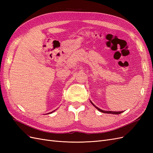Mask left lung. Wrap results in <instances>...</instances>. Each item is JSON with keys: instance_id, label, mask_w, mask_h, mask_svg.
I'll use <instances>...</instances> for the list:
<instances>
[{"instance_id": "left-lung-1", "label": "left lung", "mask_w": 153, "mask_h": 153, "mask_svg": "<svg viewBox=\"0 0 153 153\" xmlns=\"http://www.w3.org/2000/svg\"><path fill=\"white\" fill-rule=\"evenodd\" d=\"M91 101V104L92 105H93L94 106V107L97 109V110H98L99 111H100V112H103V113H106V114H121L122 112H123V111H121V112H114V111H113V112H112V111H105V110H101V109H100V108H99L98 107H97V106L93 103H92V101Z\"/></svg>"}]
</instances>
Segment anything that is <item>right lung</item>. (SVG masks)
I'll list each match as a JSON object with an SVG mask.
<instances>
[{
	"mask_svg": "<svg viewBox=\"0 0 153 153\" xmlns=\"http://www.w3.org/2000/svg\"><path fill=\"white\" fill-rule=\"evenodd\" d=\"M56 110H57V109H56ZM55 110H53V111H52V112H50V113H48L47 114H52V113H53V112H55Z\"/></svg>",
	"mask_w": 153,
	"mask_h": 153,
	"instance_id": "obj_1",
	"label": "right lung"
}]
</instances>
